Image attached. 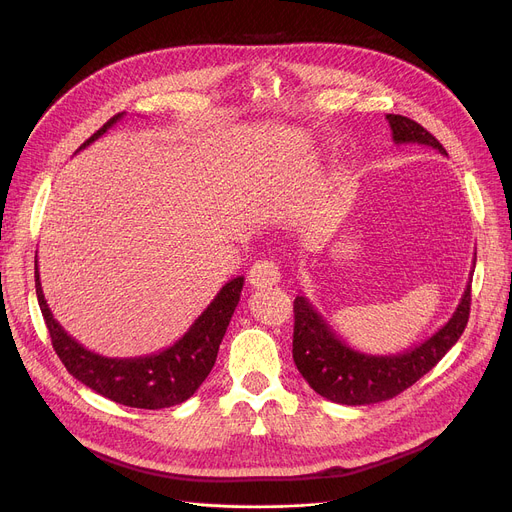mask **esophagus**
Segmentation results:
<instances>
[{"instance_id":"obj_1","label":"esophagus","mask_w":512,"mask_h":512,"mask_svg":"<svg viewBox=\"0 0 512 512\" xmlns=\"http://www.w3.org/2000/svg\"><path fill=\"white\" fill-rule=\"evenodd\" d=\"M249 282L253 288H270L280 282L278 265L270 259H259L249 270Z\"/></svg>"}]
</instances>
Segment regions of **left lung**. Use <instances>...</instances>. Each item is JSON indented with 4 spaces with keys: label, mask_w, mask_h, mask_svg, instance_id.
<instances>
[{
    "label": "left lung",
    "mask_w": 512,
    "mask_h": 512,
    "mask_svg": "<svg viewBox=\"0 0 512 512\" xmlns=\"http://www.w3.org/2000/svg\"><path fill=\"white\" fill-rule=\"evenodd\" d=\"M386 120L396 145L417 143L448 155L434 134L415 120L398 114H388ZM471 278L473 270L461 303L446 324L432 338L396 355H367L355 351L336 336L328 321L305 297H297L294 299L292 359L307 384L332 402L357 407L390 400L411 388L427 371H432L465 332L471 309Z\"/></svg>",
    "instance_id": "left-lung-1"
}]
</instances>
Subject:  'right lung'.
<instances>
[{
  "label": "right lung",
  "instance_id": "add662e5",
  "mask_svg": "<svg viewBox=\"0 0 512 512\" xmlns=\"http://www.w3.org/2000/svg\"><path fill=\"white\" fill-rule=\"evenodd\" d=\"M122 116L124 112L107 120L89 141L80 145V149H85L95 139H99ZM242 284H245V278L238 276L222 286L218 297L195 319V324L166 351L134 359H110L91 353L89 348L78 344L53 319V313L43 297L39 265L35 261V288L39 307L51 336L53 351L58 353L68 373L87 388L114 402H120L124 407L151 411L180 405L186 398H191L205 382L215 357H218L232 313L240 301Z\"/></svg>",
  "mask_w": 512,
  "mask_h": 512
}]
</instances>
